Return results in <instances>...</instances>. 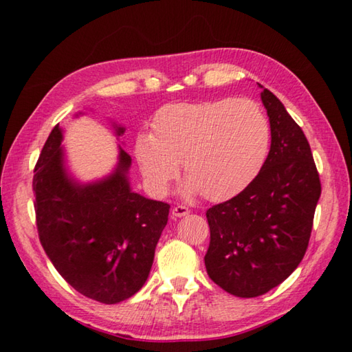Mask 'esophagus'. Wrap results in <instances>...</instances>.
I'll use <instances>...</instances> for the list:
<instances>
[{
  "instance_id": "34e87169",
  "label": "esophagus",
  "mask_w": 352,
  "mask_h": 352,
  "mask_svg": "<svg viewBox=\"0 0 352 352\" xmlns=\"http://www.w3.org/2000/svg\"><path fill=\"white\" fill-rule=\"evenodd\" d=\"M188 214H189V208L183 206V205H177L172 208V216L174 217H184V216H188Z\"/></svg>"
}]
</instances>
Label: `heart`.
Returning a JSON list of instances; mask_svg holds the SVG:
<instances>
[{"mask_svg":"<svg viewBox=\"0 0 352 352\" xmlns=\"http://www.w3.org/2000/svg\"><path fill=\"white\" fill-rule=\"evenodd\" d=\"M152 127L136 136L135 158L153 194L168 190L182 162L188 194L233 197L258 177L272 144L269 116L247 98L166 105Z\"/></svg>","mask_w":352,"mask_h":352,"instance_id":"b5f03b06","label":"heart"}]
</instances>
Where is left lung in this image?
I'll return each instance as SVG.
<instances>
[{"instance_id": "left-lung-1", "label": "left lung", "mask_w": 352, "mask_h": 352, "mask_svg": "<svg viewBox=\"0 0 352 352\" xmlns=\"http://www.w3.org/2000/svg\"><path fill=\"white\" fill-rule=\"evenodd\" d=\"M261 99L272 126L264 168L236 197L206 211L211 233L206 272L219 287L241 298L267 294L296 269L321 194L301 127L267 88Z\"/></svg>"}]
</instances>
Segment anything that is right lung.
Returning <instances> with one entry per match:
<instances>
[{"label": "right lung", "instance_id": "1", "mask_svg": "<svg viewBox=\"0 0 352 352\" xmlns=\"http://www.w3.org/2000/svg\"><path fill=\"white\" fill-rule=\"evenodd\" d=\"M116 135L126 132L115 127ZM63 130L47 136L34 169V208L41 247L71 287L104 305L135 295L151 273L169 205L130 189L132 158L119 146L118 166L82 184L63 162Z\"/></svg>", "mask_w": 352, "mask_h": 352}]
</instances>
